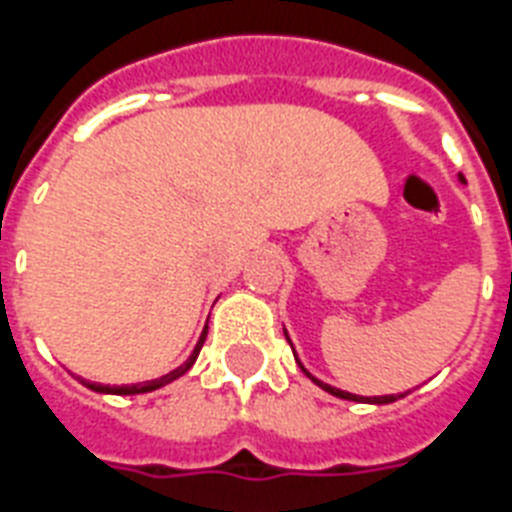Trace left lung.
Listing matches in <instances>:
<instances>
[{
	"instance_id": "1",
	"label": "left lung",
	"mask_w": 512,
	"mask_h": 512,
	"mask_svg": "<svg viewBox=\"0 0 512 512\" xmlns=\"http://www.w3.org/2000/svg\"><path fill=\"white\" fill-rule=\"evenodd\" d=\"M460 183H465V177H462V175H460ZM284 335H287V329H284ZM287 340H289V335H287ZM289 345H292V340H289ZM295 361L300 364L297 353H295ZM300 369H303V372L308 374V377H311V380L316 382L321 390H327V393H332V396H337V398H345V401H358V404H393V401H398V398H404V393H398V396H356V393H348V390L332 388V385H327V382H321L319 377H313V374L308 372L303 364H300Z\"/></svg>"
}]
</instances>
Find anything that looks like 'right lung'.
I'll return each mask as SVG.
<instances>
[{
  "instance_id": "1",
  "label": "right lung",
  "mask_w": 512,
  "mask_h": 512,
  "mask_svg": "<svg viewBox=\"0 0 512 512\" xmlns=\"http://www.w3.org/2000/svg\"><path fill=\"white\" fill-rule=\"evenodd\" d=\"M204 340H207V327H204V332H201L199 342H196V348H193V353L188 356V361H185V364H180L177 369H172V372L162 374V377H156V380H151V382H138V385H100V382H87V380H82V382L90 390H95V393H114V396H138V393H151V390L164 388V385H170V382L177 380V377H183V374L193 366V361L199 358V350H201V345H204Z\"/></svg>"
}]
</instances>
